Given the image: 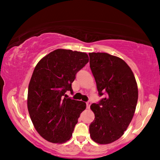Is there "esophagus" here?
<instances>
[{
    "label": "esophagus",
    "instance_id": "1",
    "mask_svg": "<svg viewBox=\"0 0 160 160\" xmlns=\"http://www.w3.org/2000/svg\"><path fill=\"white\" fill-rule=\"evenodd\" d=\"M86 105H87V109H90V107L91 105V102L89 101L86 103Z\"/></svg>",
    "mask_w": 160,
    "mask_h": 160
}]
</instances>
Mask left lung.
I'll use <instances>...</instances> for the list:
<instances>
[{
	"instance_id": "left-lung-1",
	"label": "left lung",
	"mask_w": 160,
	"mask_h": 160,
	"mask_svg": "<svg viewBox=\"0 0 160 160\" xmlns=\"http://www.w3.org/2000/svg\"><path fill=\"white\" fill-rule=\"evenodd\" d=\"M90 66L99 96L106 97L90 108L94 113L90 125L92 140L109 144L123 135L133 117L138 90L133 72L128 64L107 53H89Z\"/></svg>"
}]
</instances>
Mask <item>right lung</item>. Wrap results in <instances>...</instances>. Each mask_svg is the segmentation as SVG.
I'll list each match as a JSON object with an SVG mask.
<instances>
[{
    "mask_svg": "<svg viewBox=\"0 0 160 160\" xmlns=\"http://www.w3.org/2000/svg\"><path fill=\"white\" fill-rule=\"evenodd\" d=\"M86 53L54 50L37 64L28 87V108L36 131L48 142L70 139L85 102L66 98L75 75L88 63Z\"/></svg>",
    "mask_w": 160,
    "mask_h": 160,
    "instance_id": "obj_1",
    "label": "right lung"
}]
</instances>
